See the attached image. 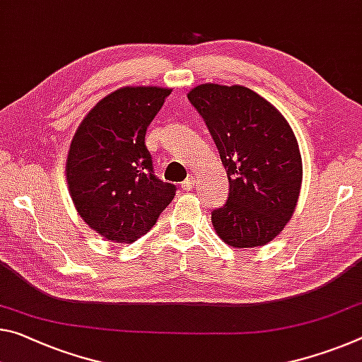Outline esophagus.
<instances>
[{"mask_svg":"<svg viewBox=\"0 0 362 362\" xmlns=\"http://www.w3.org/2000/svg\"><path fill=\"white\" fill-rule=\"evenodd\" d=\"M193 183H194L193 177H192V175L187 177V179L183 180V183H182V188H183V190H190V188L193 187Z\"/></svg>","mask_w":362,"mask_h":362,"instance_id":"34e87169","label":"esophagus"}]
</instances>
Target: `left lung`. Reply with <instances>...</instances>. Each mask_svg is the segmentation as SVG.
Returning <instances> with one entry per match:
<instances>
[{
	"mask_svg": "<svg viewBox=\"0 0 362 362\" xmlns=\"http://www.w3.org/2000/svg\"><path fill=\"white\" fill-rule=\"evenodd\" d=\"M214 140L228 177L227 203L211 214L216 233L233 248H255L284 230L296 208L301 154L275 106L242 85L203 83L188 91Z\"/></svg>",
	"mask_w": 362,
	"mask_h": 362,
	"instance_id": "obj_1",
	"label": "left lung"
}]
</instances>
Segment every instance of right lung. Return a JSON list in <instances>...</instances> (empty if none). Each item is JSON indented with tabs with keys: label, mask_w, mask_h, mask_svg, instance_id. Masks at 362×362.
Wrapping results in <instances>:
<instances>
[{
	"label": "right lung",
	"mask_w": 362,
	"mask_h": 362,
	"mask_svg": "<svg viewBox=\"0 0 362 362\" xmlns=\"http://www.w3.org/2000/svg\"><path fill=\"white\" fill-rule=\"evenodd\" d=\"M169 95L160 87L112 91L71 141L66 177L74 206L91 230L111 242H135L175 197V185L154 175L145 145L146 129Z\"/></svg>",
	"instance_id": "1"
}]
</instances>
